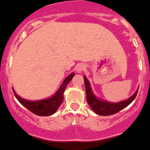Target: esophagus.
Masks as SVG:
<instances>
[{"instance_id": "esophagus-1", "label": "esophagus", "mask_w": 150, "mask_h": 150, "mask_svg": "<svg viewBox=\"0 0 150 150\" xmlns=\"http://www.w3.org/2000/svg\"><path fill=\"white\" fill-rule=\"evenodd\" d=\"M85 69H86V66H85V65H84V64H81L77 66V72H79V73H82V72L84 71V70Z\"/></svg>"}]
</instances>
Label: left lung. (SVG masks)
<instances>
[{"instance_id": "obj_1", "label": "left lung", "mask_w": 150, "mask_h": 150, "mask_svg": "<svg viewBox=\"0 0 150 150\" xmlns=\"http://www.w3.org/2000/svg\"><path fill=\"white\" fill-rule=\"evenodd\" d=\"M84 84H85L86 100H87L88 104L89 105L90 108L92 109V110L95 113H96L97 115H102V116H108V115H114L115 113L122 110V109H124V108H126L132 103L133 100L136 98L137 93H138V88L136 91V92L127 100L118 103L109 102L107 100L98 98V97L96 96L92 91L89 81L87 80L85 75H84Z\"/></svg>"}]
</instances>
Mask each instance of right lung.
I'll return each mask as SVG.
<instances>
[{
  "instance_id": "add662e5",
  "label": "right lung",
  "mask_w": 150,
  "mask_h": 150,
  "mask_svg": "<svg viewBox=\"0 0 150 150\" xmlns=\"http://www.w3.org/2000/svg\"><path fill=\"white\" fill-rule=\"evenodd\" d=\"M75 75V73H70L64 80L60 87L57 90V92L50 98L42 99L38 100H29L24 99L19 96L15 92L12 87V90L14 96L19 100V102L26 108L28 110L38 116H50L55 113L64 100V93L66 86L70 82Z\"/></svg>"
}]
</instances>
